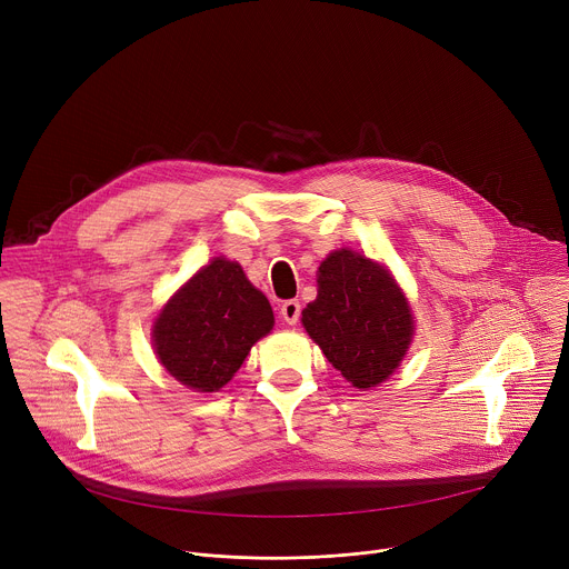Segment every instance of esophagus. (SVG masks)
Returning <instances> with one entry per match:
<instances>
[{
	"instance_id": "obj_1",
	"label": "esophagus",
	"mask_w": 569,
	"mask_h": 569,
	"mask_svg": "<svg viewBox=\"0 0 569 569\" xmlns=\"http://www.w3.org/2000/svg\"><path fill=\"white\" fill-rule=\"evenodd\" d=\"M281 317L286 323H290V327H295V323L299 321L301 317V303L297 299H288L281 303Z\"/></svg>"
}]
</instances>
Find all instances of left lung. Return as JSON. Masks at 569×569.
<instances>
[{"mask_svg":"<svg viewBox=\"0 0 569 569\" xmlns=\"http://www.w3.org/2000/svg\"><path fill=\"white\" fill-rule=\"evenodd\" d=\"M301 321L327 360L358 389L380 385L412 342V315L389 272L358 252L321 261L317 299Z\"/></svg>","mask_w":569,"mask_h":569,"instance_id":"left-lung-1","label":"left lung"}]
</instances>
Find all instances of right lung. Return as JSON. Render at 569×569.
I'll list each match as a JSON object with an SVG mask.
<instances>
[{"instance_id": "1", "label": "right lung", "mask_w": 569, "mask_h": 569, "mask_svg": "<svg viewBox=\"0 0 569 569\" xmlns=\"http://www.w3.org/2000/svg\"><path fill=\"white\" fill-rule=\"evenodd\" d=\"M272 306L242 268L213 259L164 306L154 321V353L196 391H218L270 333Z\"/></svg>"}]
</instances>
